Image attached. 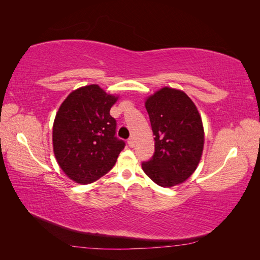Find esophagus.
Returning <instances> with one entry per match:
<instances>
[{"mask_svg":"<svg viewBox=\"0 0 260 260\" xmlns=\"http://www.w3.org/2000/svg\"><path fill=\"white\" fill-rule=\"evenodd\" d=\"M128 144L130 147H133V145H135V139H133L132 137L128 140Z\"/></svg>","mask_w":260,"mask_h":260,"instance_id":"esophagus-1","label":"esophagus"}]
</instances>
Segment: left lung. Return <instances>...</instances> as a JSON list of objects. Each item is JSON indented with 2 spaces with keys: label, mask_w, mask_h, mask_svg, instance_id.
<instances>
[{
  "label": "left lung",
  "mask_w": 260,
  "mask_h": 260,
  "mask_svg": "<svg viewBox=\"0 0 260 260\" xmlns=\"http://www.w3.org/2000/svg\"><path fill=\"white\" fill-rule=\"evenodd\" d=\"M155 136V152L142 164L156 184L171 187L183 183L198 168L204 148L202 117L183 91L164 86L145 99Z\"/></svg>",
  "instance_id": "8db88e82"
}]
</instances>
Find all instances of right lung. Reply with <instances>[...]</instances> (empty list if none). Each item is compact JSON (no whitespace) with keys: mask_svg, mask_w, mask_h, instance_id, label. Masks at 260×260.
<instances>
[{"mask_svg":"<svg viewBox=\"0 0 260 260\" xmlns=\"http://www.w3.org/2000/svg\"><path fill=\"white\" fill-rule=\"evenodd\" d=\"M119 99L98 84L74 90L60 104L53 123V152L64 174L88 184L106 175L124 148L115 137L116 120L109 114Z\"/></svg>","mask_w":260,"mask_h":260,"instance_id":"add662e5","label":"right lung"}]
</instances>
